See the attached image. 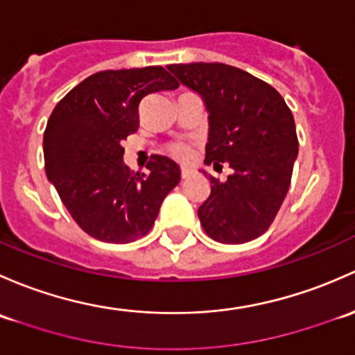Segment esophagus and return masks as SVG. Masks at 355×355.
<instances>
[{
    "instance_id": "esophagus-1",
    "label": "esophagus",
    "mask_w": 355,
    "mask_h": 355,
    "mask_svg": "<svg viewBox=\"0 0 355 355\" xmlns=\"http://www.w3.org/2000/svg\"><path fill=\"white\" fill-rule=\"evenodd\" d=\"M189 176V171H186V169H181V178L182 179H186Z\"/></svg>"
}]
</instances>
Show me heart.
<instances>
[{"label": "heart", "instance_id": "1", "mask_svg": "<svg viewBox=\"0 0 355 355\" xmlns=\"http://www.w3.org/2000/svg\"><path fill=\"white\" fill-rule=\"evenodd\" d=\"M166 152L178 160H188L189 155H191V150H189L188 145H184V144L171 145V147H167Z\"/></svg>", "mask_w": 355, "mask_h": 355}]
</instances>
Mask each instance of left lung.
Wrapping results in <instances>:
<instances>
[{
  "label": "left lung",
  "mask_w": 355,
  "mask_h": 355,
  "mask_svg": "<svg viewBox=\"0 0 355 355\" xmlns=\"http://www.w3.org/2000/svg\"><path fill=\"white\" fill-rule=\"evenodd\" d=\"M167 68L210 112L205 162H227L234 171L225 182L208 178L210 195L198 208L203 231L224 244L257 239L275 220L291 186L299 145L291 109L272 85L231 64Z\"/></svg>",
  "instance_id": "obj_1"
}]
</instances>
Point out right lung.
Here are the masks:
<instances>
[{
  "instance_id": "add662e5",
  "label": "right lung",
  "mask_w": 355,
  "mask_h": 355,
  "mask_svg": "<svg viewBox=\"0 0 355 355\" xmlns=\"http://www.w3.org/2000/svg\"><path fill=\"white\" fill-rule=\"evenodd\" d=\"M162 67L105 69L90 75L61 98L44 131V164L73 220L89 236L124 244L150 232L179 167L152 155L148 174L124 166L121 145L140 126L141 101L178 89Z\"/></svg>"
}]
</instances>
